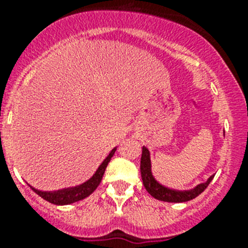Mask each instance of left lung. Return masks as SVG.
Segmentation results:
<instances>
[{
  "mask_svg": "<svg viewBox=\"0 0 248 248\" xmlns=\"http://www.w3.org/2000/svg\"><path fill=\"white\" fill-rule=\"evenodd\" d=\"M140 172H141L143 185L146 191L156 200L165 201V202H185V201H190L192 199L198 198L214 179V175H212L206 183L200 184L190 191H175V190L166 189L163 185H160L151 175L150 154H149V150L146 148H143V154H141V160H140Z\"/></svg>",
  "mask_w": 248,
  "mask_h": 248,
  "instance_id": "left-lung-1",
  "label": "left lung"
}]
</instances>
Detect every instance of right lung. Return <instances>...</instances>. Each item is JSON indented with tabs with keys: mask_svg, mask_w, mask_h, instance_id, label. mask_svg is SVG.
<instances>
[{
	"mask_svg": "<svg viewBox=\"0 0 248 248\" xmlns=\"http://www.w3.org/2000/svg\"><path fill=\"white\" fill-rule=\"evenodd\" d=\"M115 150H117V149H113V150L110 151V154L107 156V159L103 161L102 165L98 168L97 172L93 175V177H92L91 180L87 181V183L83 184V185L77 186V187H73V189L61 190V191L56 192L38 191V190L33 189V187H32V190H33L37 195H39L41 198L45 199L46 201H48V202L50 203H54V205H69V203L77 202V201L88 198L89 195L99 186L100 181H102L103 179V175H104L105 169L108 166L109 161H110L111 156L114 155Z\"/></svg>",
	"mask_w": 248,
	"mask_h": 248,
	"instance_id": "right-lung-1",
	"label": "right lung"
}]
</instances>
